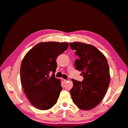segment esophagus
Wrapping results in <instances>:
<instances>
[{"label": "esophagus", "mask_w": 128, "mask_h": 128, "mask_svg": "<svg viewBox=\"0 0 128 128\" xmlns=\"http://www.w3.org/2000/svg\"><path fill=\"white\" fill-rule=\"evenodd\" d=\"M64 80V83H66L67 82V80Z\"/></svg>", "instance_id": "1"}]
</instances>
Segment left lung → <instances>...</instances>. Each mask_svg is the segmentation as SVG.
Here are the masks:
<instances>
[{
    "label": "left lung",
    "mask_w": 128,
    "mask_h": 128,
    "mask_svg": "<svg viewBox=\"0 0 128 128\" xmlns=\"http://www.w3.org/2000/svg\"><path fill=\"white\" fill-rule=\"evenodd\" d=\"M69 45L79 58L75 61V66L84 78L82 82L72 79V102L80 110H90L102 102L107 91L109 65L106 57L94 46L79 42H69Z\"/></svg>",
    "instance_id": "obj_1"
}]
</instances>
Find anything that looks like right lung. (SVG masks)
Wrapping results in <instances>:
<instances>
[{"label":"right lung","instance_id":"right-lung-1","mask_svg":"<svg viewBox=\"0 0 128 128\" xmlns=\"http://www.w3.org/2000/svg\"><path fill=\"white\" fill-rule=\"evenodd\" d=\"M68 47V42H40L22 61V88L31 104L38 109L49 110L57 102L62 88L60 80L55 77L56 59Z\"/></svg>","mask_w":128,"mask_h":128}]
</instances>
